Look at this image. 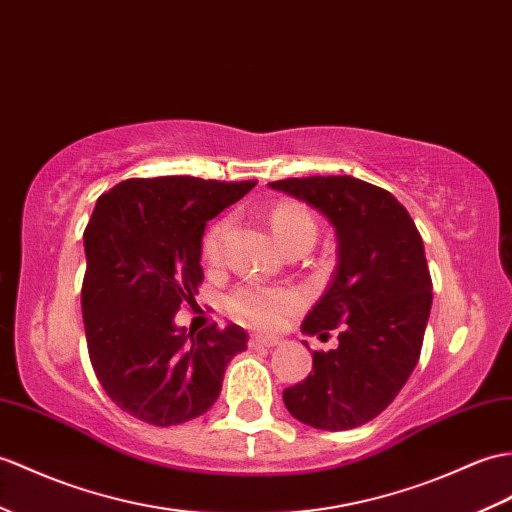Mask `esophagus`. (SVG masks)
<instances>
[{
	"mask_svg": "<svg viewBox=\"0 0 512 512\" xmlns=\"http://www.w3.org/2000/svg\"><path fill=\"white\" fill-rule=\"evenodd\" d=\"M248 344H251V347H255V349H272V347H277L279 344V338H270V336H251V340H248Z\"/></svg>",
	"mask_w": 512,
	"mask_h": 512,
	"instance_id": "1",
	"label": "esophagus"
}]
</instances>
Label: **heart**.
Instances as JSON below:
<instances>
[{
    "mask_svg": "<svg viewBox=\"0 0 512 512\" xmlns=\"http://www.w3.org/2000/svg\"><path fill=\"white\" fill-rule=\"evenodd\" d=\"M270 229L275 240L283 246L296 240H316V220L312 213L294 205V202H281L270 213ZM229 233V220H220L207 231L202 242V253L207 261L218 264L222 257L224 237ZM229 312L246 325L272 329L281 325L285 316L294 314L303 305V296L292 288L281 285H264L257 281H248L237 285L227 299Z\"/></svg>",
    "mask_w": 512,
    "mask_h": 512,
    "instance_id": "obj_1",
    "label": "heart"
}]
</instances>
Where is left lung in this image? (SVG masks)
<instances>
[{
	"label": "left lung",
	"instance_id": "8db88e82",
	"mask_svg": "<svg viewBox=\"0 0 512 512\" xmlns=\"http://www.w3.org/2000/svg\"><path fill=\"white\" fill-rule=\"evenodd\" d=\"M268 185L318 209L338 237L334 277L301 325L318 338L340 329L338 347L314 351L312 373L283 390V403L316 430L360 427L390 406L419 362L432 310L423 240L395 196L360 178Z\"/></svg>",
	"mask_w": 512,
	"mask_h": 512
}]
</instances>
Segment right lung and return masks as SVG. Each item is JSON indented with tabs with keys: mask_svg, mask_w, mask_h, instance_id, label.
<instances>
[{
	"mask_svg": "<svg viewBox=\"0 0 512 512\" xmlns=\"http://www.w3.org/2000/svg\"><path fill=\"white\" fill-rule=\"evenodd\" d=\"M194 176L128 178L104 192L85 229L82 320L89 358L117 408L170 427L205 414L222 390L242 327H176L202 283L211 218L255 187Z\"/></svg>",
	"mask_w": 512,
	"mask_h": 512,
	"instance_id": "add662e5",
	"label": "right lung"
}]
</instances>
